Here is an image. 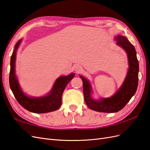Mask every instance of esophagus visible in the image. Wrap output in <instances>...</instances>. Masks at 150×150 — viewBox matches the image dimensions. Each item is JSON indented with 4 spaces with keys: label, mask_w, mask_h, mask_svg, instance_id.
<instances>
[{
    "label": "esophagus",
    "mask_w": 150,
    "mask_h": 150,
    "mask_svg": "<svg viewBox=\"0 0 150 150\" xmlns=\"http://www.w3.org/2000/svg\"><path fill=\"white\" fill-rule=\"evenodd\" d=\"M74 70L77 72V73H80V72L82 71L83 69L79 65H75L74 66Z\"/></svg>",
    "instance_id": "1"
}]
</instances>
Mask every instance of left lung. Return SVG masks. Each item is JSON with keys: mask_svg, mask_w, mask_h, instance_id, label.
Instances as JSON below:
<instances>
[{"mask_svg": "<svg viewBox=\"0 0 150 150\" xmlns=\"http://www.w3.org/2000/svg\"><path fill=\"white\" fill-rule=\"evenodd\" d=\"M116 45L125 50L127 54L128 69L123 83L113 96L101 98L99 99L93 98V88L89 81L80 75L83 80L84 101L91 110L101 112H116L122 110L132 98L137 90L138 84L139 63L137 52L133 45L125 36L117 35L115 37Z\"/></svg>", "mask_w": 150, "mask_h": 150, "instance_id": "8db88e82", "label": "left lung"}]
</instances>
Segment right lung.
I'll list each match as a JSON object with an SVG mask.
<instances>
[{"instance_id": "obj_1", "label": "right lung", "mask_w": 150, "mask_h": 150, "mask_svg": "<svg viewBox=\"0 0 150 150\" xmlns=\"http://www.w3.org/2000/svg\"><path fill=\"white\" fill-rule=\"evenodd\" d=\"M22 42L20 39L14 46L11 58L9 84L17 102L28 111L34 113H46L58 110L61 106L62 96L67 84L74 77V73L62 76L56 80L52 89L46 95L32 97L25 94L21 89L16 74V59L17 49Z\"/></svg>"}]
</instances>
